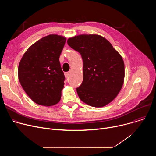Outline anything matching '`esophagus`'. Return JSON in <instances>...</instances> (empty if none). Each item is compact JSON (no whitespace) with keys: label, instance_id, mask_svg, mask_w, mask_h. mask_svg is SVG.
<instances>
[{"label":"esophagus","instance_id":"1","mask_svg":"<svg viewBox=\"0 0 156 156\" xmlns=\"http://www.w3.org/2000/svg\"><path fill=\"white\" fill-rule=\"evenodd\" d=\"M69 76H70V73L69 72L65 73V76L66 78H68L69 77Z\"/></svg>","mask_w":156,"mask_h":156}]
</instances>
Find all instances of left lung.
Segmentation results:
<instances>
[{
  "label": "left lung",
  "mask_w": 156,
  "mask_h": 156,
  "mask_svg": "<svg viewBox=\"0 0 156 156\" xmlns=\"http://www.w3.org/2000/svg\"><path fill=\"white\" fill-rule=\"evenodd\" d=\"M67 43L83 61V80L76 88L80 99L94 107L112 101L124 81L125 66L120 54L99 35L81 34L69 38Z\"/></svg>",
  "instance_id": "1"
}]
</instances>
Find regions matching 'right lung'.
Here are the masks:
<instances>
[{
  "label": "right lung",
  "mask_w": 156,
  "mask_h": 156,
  "mask_svg": "<svg viewBox=\"0 0 156 156\" xmlns=\"http://www.w3.org/2000/svg\"><path fill=\"white\" fill-rule=\"evenodd\" d=\"M66 38L50 34L36 42L22 57L18 78L28 96L36 104L51 106L61 98L65 76L59 57Z\"/></svg>",
  "instance_id": "right-lung-1"
}]
</instances>
